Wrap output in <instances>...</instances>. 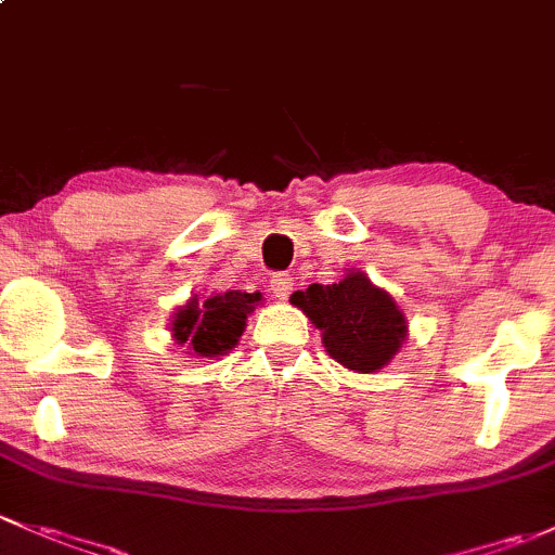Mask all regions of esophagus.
<instances>
[{
	"label": "esophagus",
	"mask_w": 555,
	"mask_h": 555,
	"mask_svg": "<svg viewBox=\"0 0 555 555\" xmlns=\"http://www.w3.org/2000/svg\"><path fill=\"white\" fill-rule=\"evenodd\" d=\"M271 289L273 295L279 297V300H284V297H289L293 293V276H289L287 271H279L271 276Z\"/></svg>",
	"instance_id": "esophagus-1"
}]
</instances>
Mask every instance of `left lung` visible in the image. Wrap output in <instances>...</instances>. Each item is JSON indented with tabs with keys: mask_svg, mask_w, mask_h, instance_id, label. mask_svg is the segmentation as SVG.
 Here are the masks:
<instances>
[{
	"mask_svg": "<svg viewBox=\"0 0 555 555\" xmlns=\"http://www.w3.org/2000/svg\"><path fill=\"white\" fill-rule=\"evenodd\" d=\"M293 302L322 330L332 359L356 372H377L393 359L406 335L404 317L385 289L361 271L337 284H311Z\"/></svg>",
	"mask_w": 555,
	"mask_h": 555,
	"instance_id": "8db88e82",
	"label": "left lung"
}]
</instances>
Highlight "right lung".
<instances>
[{
  "label": "right lung",
  "instance_id": "add662e5",
  "mask_svg": "<svg viewBox=\"0 0 555 555\" xmlns=\"http://www.w3.org/2000/svg\"><path fill=\"white\" fill-rule=\"evenodd\" d=\"M260 300V293H231L215 295L199 306L191 300L189 306L180 308L172 319V335L180 346H189L199 356H223L231 351L242 337L247 313L253 311L255 302Z\"/></svg>",
  "mask_w": 555,
  "mask_h": 555
}]
</instances>
